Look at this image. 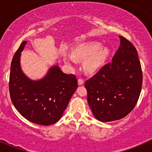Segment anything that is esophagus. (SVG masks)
Returning <instances> with one entry per match:
<instances>
[{
  "instance_id": "obj_1",
  "label": "esophagus",
  "mask_w": 152,
  "mask_h": 152,
  "mask_svg": "<svg viewBox=\"0 0 152 152\" xmlns=\"http://www.w3.org/2000/svg\"><path fill=\"white\" fill-rule=\"evenodd\" d=\"M84 84V80L82 79H78V85H82Z\"/></svg>"
}]
</instances>
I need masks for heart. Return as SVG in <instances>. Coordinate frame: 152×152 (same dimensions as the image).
<instances>
[{
	"instance_id": "heart-1",
	"label": "heart",
	"mask_w": 152,
	"mask_h": 152,
	"mask_svg": "<svg viewBox=\"0 0 152 152\" xmlns=\"http://www.w3.org/2000/svg\"><path fill=\"white\" fill-rule=\"evenodd\" d=\"M110 54L107 47H102L99 42H88L79 45L73 50L72 54H66L65 59L67 64H76V59H84V67L88 73H94L101 68L107 60Z\"/></svg>"
}]
</instances>
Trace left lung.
Returning <instances> with one entry per match:
<instances>
[{"instance_id":"obj_1","label":"left lung","mask_w":152,"mask_h":152,"mask_svg":"<svg viewBox=\"0 0 152 152\" xmlns=\"http://www.w3.org/2000/svg\"><path fill=\"white\" fill-rule=\"evenodd\" d=\"M111 63L86 81L87 102L97 120L110 122L126 116L141 91L142 75L134 45L121 36Z\"/></svg>"}]
</instances>
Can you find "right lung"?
<instances>
[{
  "mask_svg": "<svg viewBox=\"0 0 152 152\" xmlns=\"http://www.w3.org/2000/svg\"><path fill=\"white\" fill-rule=\"evenodd\" d=\"M26 43L27 41L21 43L11 63V100L17 110L29 121L51 125L62 118L77 88V79L74 75L63 73L57 64L50 67L42 79H30L20 65L21 52Z\"/></svg>",
  "mask_w": 152,
  "mask_h": 152,
  "instance_id": "obj_1",
  "label": "right lung"
}]
</instances>
